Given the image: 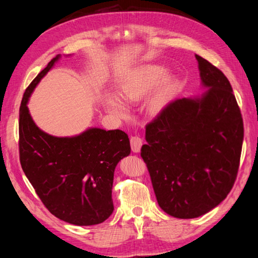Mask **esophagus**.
Returning <instances> with one entry per match:
<instances>
[{
	"label": "esophagus",
	"mask_w": 258,
	"mask_h": 258,
	"mask_svg": "<svg viewBox=\"0 0 258 258\" xmlns=\"http://www.w3.org/2000/svg\"><path fill=\"white\" fill-rule=\"evenodd\" d=\"M130 141H131V147H132V151L134 153H139L141 151L142 144H143V141H142L140 136H136V135L132 136Z\"/></svg>",
	"instance_id": "34e87169"
}]
</instances>
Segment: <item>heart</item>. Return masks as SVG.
I'll return each mask as SVG.
<instances>
[{
    "instance_id": "obj_1",
    "label": "heart",
    "mask_w": 258,
    "mask_h": 258,
    "mask_svg": "<svg viewBox=\"0 0 258 258\" xmlns=\"http://www.w3.org/2000/svg\"><path fill=\"white\" fill-rule=\"evenodd\" d=\"M164 73H165V68L162 65H143L135 69L120 82L118 94L125 102L132 103L139 101L157 84ZM174 85L175 81L171 74L164 76L156 89L145 101L144 108L147 114L155 115L162 111L172 94ZM104 103L108 111L114 114L122 116L127 113L125 103L116 95H106L104 98Z\"/></svg>"
}]
</instances>
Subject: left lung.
Here are the masks:
<instances>
[{
    "label": "left lung",
    "mask_w": 258,
    "mask_h": 258,
    "mask_svg": "<svg viewBox=\"0 0 258 258\" xmlns=\"http://www.w3.org/2000/svg\"><path fill=\"white\" fill-rule=\"evenodd\" d=\"M201 97L177 98L146 125L141 156L158 205L168 215L195 218L226 199L237 176L244 139L242 114L221 70L195 55Z\"/></svg>",
    "instance_id": "left-lung-1"
}]
</instances>
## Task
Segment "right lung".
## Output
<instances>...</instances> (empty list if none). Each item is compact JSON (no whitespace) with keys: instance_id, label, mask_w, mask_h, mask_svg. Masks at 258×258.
<instances>
[{"instance_id":"right-lung-1","label":"right lung","mask_w":258,"mask_h":258,"mask_svg":"<svg viewBox=\"0 0 258 258\" xmlns=\"http://www.w3.org/2000/svg\"><path fill=\"white\" fill-rule=\"evenodd\" d=\"M59 55L37 74L22 98L19 151L23 172L54 216L79 226L100 224L114 211V171L130 155L128 136L120 130L90 128L73 138H55L37 127L27 101Z\"/></svg>"}]
</instances>
